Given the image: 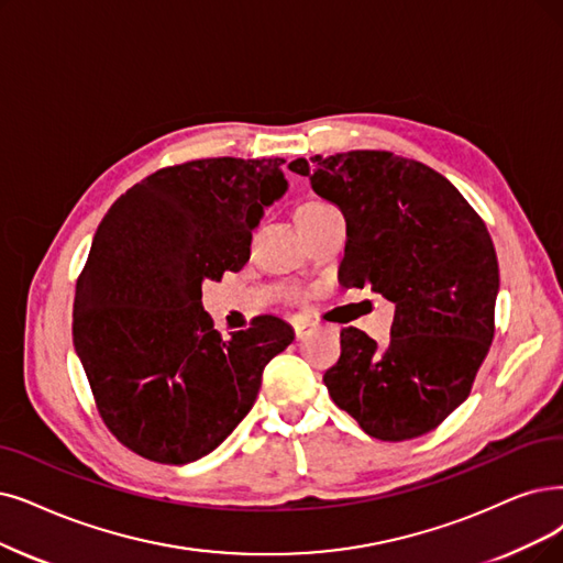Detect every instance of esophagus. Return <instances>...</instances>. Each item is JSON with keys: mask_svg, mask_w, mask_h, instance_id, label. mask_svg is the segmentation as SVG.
<instances>
[{"mask_svg": "<svg viewBox=\"0 0 563 563\" xmlns=\"http://www.w3.org/2000/svg\"><path fill=\"white\" fill-rule=\"evenodd\" d=\"M294 328H296V336H298V340H305V336H309L311 332L319 330V323H317V321H309V319H298V321L294 323Z\"/></svg>", "mask_w": 563, "mask_h": 563, "instance_id": "obj_1", "label": "esophagus"}]
</instances>
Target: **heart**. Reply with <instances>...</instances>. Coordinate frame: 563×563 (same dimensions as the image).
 <instances>
[{"instance_id":"1","label":"heart","mask_w":563,"mask_h":563,"mask_svg":"<svg viewBox=\"0 0 563 563\" xmlns=\"http://www.w3.org/2000/svg\"><path fill=\"white\" fill-rule=\"evenodd\" d=\"M313 206H321V203H302L298 210H305V208H313Z\"/></svg>"}]
</instances>
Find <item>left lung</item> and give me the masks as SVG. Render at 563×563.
<instances>
[{"mask_svg": "<svg viewBox=\"0 0 563 563\" xmlns=\"http://www.w3.org/2000/svg\"><path fill=\"white\" fill-rule=\"evenodd\" d=\"M346 221L340 282L395 302L390 342L342 330L323 374L332 401L380 441L413 439L468 397L494 336L499 263L483 219L448 179L384 150L290 162Z\"/></svg>", "mask_w": 563, "mask_h": 563, "instance_id": "left-lung-1", "label": "left lung"}]
</instances>
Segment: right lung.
<instances>
[{"mask_svg": "<svg viewBox=\"0 0 563 563\" xmlns=\"http://www.w3.org/2000/svg\"><path fill=\"white\" fill-rule=\"evenodd\" d=\"M284 159H198L162 168L110 206L74 302V346L108 430L133 453L189 464L252 411L265 365L294 328L258 317L214 330L206 279L250 261L252 231L288 183Z\"/></svg>", "mask_w": 563, "mask_h": 563, "instance_id": "1", "label": "right lung"}]
</instances>
